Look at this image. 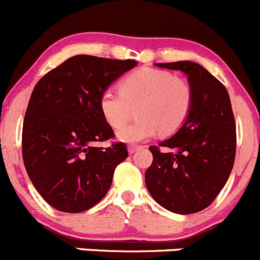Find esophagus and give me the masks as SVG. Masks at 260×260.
Listing matches in <instances>:
<instances>
[{"label": "esophagus", "mask_w": 260, "mask_h": 260, "mask_svg": "<svg viewBox=\"0 0 260 260\" xmlns=\"http://www.w3.org/2000/svg\"><path fill=\"white\" fill-rule=\"evenodd\" d=\"M140 149H141V146H138V145H129V146H128V152H129V154H133V152H136Z\"/></svg>", "instance_id": "34e87169"}]
</instances>
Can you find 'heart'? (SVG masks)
<instances>
[{"label": "heart", "instance_id": "b5f03b06", "mask_svg": "<svg viewBox=\"0 0 260 260\" xmlns=\"http://www.w3.org/2000/svg\"><path fill=\"white\" fill-rule=\"evenodd\" d=\"M193 104V88L185 78L167 70L142 68L122 79L119 89L108 88L99 100L101 115L111 128H120L129 120L133 108L139 119L118 131L119 140L140 142L159 131L172 135L183 125Z\"/></svg>", "mask_w": 260, "mask_h": 260}]
</instances>
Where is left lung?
Masks as SVG:
<instances>
[{"mask_svg":"<svg viewBox=\"0 0 260 260\" xmlns=\"http://www.w3.org/2000/svg\"><path fill=\"white\" fill-rule=\"evenodd\" d=\"M181 70L193 88L191 113L173 137L150 146L145 173L157 204L177 214H192L215 200L231 174L236 155V123L225 87L192 61L156 64Z\"/></svg>","mask_w":260,"mask_h":260,"instance_id":"8db88e82","label":"left lung"}]
</instances>
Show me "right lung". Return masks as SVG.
Here are the masks:
<instances>
[{
	"mask_svg": "<svg viewBox=\"0 0 260 260\" xmlns=\"http://www.w3.org/2000/svg\"><path fill=\"white\" fill-rule=\"evenodd\" d=\"M136 65L131 59L77 55L36 84L24 116L23 160L36 190L55 209L81 213L94 207L127 159L123 142L93 144L115 136L101 115V93Z\"/></svg>",
	"mask_w": 260,
	"mask_h": 260,
	"instance_id": "obj_1",
	"label": "right lung"
}]
</instances>
